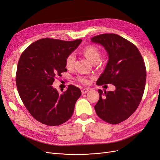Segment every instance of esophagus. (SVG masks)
Instances as JSON below:
<instances>
[{
  "label": "esophagus",
  "instance_id": "obj_1",
  "mask_svg": "<svg viewBox=\"0 0 160 160\" xmlns=\"http://www.w3.org/2000/svg\"><path fill=\"white\" fill-rule=\"evenodd\" d=\"M89 92V89L88 88H84V89H81V93L82 94H84L85 93H87Z\"/></svg>",
  "mask_w": 160,
  "mask_h": 160
}]
</instances>
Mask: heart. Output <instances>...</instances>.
Here are the masks:
<instances>
[{
  "instance_id": "b5f03b06",
  "label": "heart",
  "mask_w": 160,
  "mask_h": 160,
  "mask_svg": "<svg viewBox=\"0 0 160 160\" xmlns=\"http://www.w3.org/2000/svg\"><path fill=\"white\" fill-rule=\"evenodd\" d=\"M83 54L87 57L91 62L96 64L101 58L102 52L98 46L95 45L86 46L83 49ZM76 60V57L74 53L68 54L65 59V67L68 69H71L73 68ZM77 81L82 84L88 85L90 83V78L86 76H78L77 77Z\"/></svg>"
}]
</instances>
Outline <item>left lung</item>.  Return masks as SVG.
Wrapping results in <instances>:
<instances>
[{
    "label": "left lung",
    "instance_id": "1",
    "mask_svg": "<svg viewBox=\"0 0 160 160\" xmlns=\"http://www.w3.org/2000/svg\"><path fill=\"white\" fill-rule=\"evenodd\" d=\"M92 41L104 47L109 57L97 84L116 87L114 92L103 93L98 89L100 99L94 108L103 121L118 124L130 117L142 100L146 82L145 62L137 46L117 34H100Z\"/></svg>",
    "mask_w": 160,
    "mask_h": 160
}]
</instances>
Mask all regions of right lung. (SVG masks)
<instances>
[{
    "mask_svg": "<svg viewBox=\"0 0 160 160\" xmlns=\"http://www.w3.org/2000/svg\"><path fill=\"white\" fill-rule=\"evenodd\" d=\"M81 40L64 41L42 38L32 43L21 54L16 72V85L24 106L33 117L48 126L67 122L81 96L79 88L69 85L59 93L52 85L67 71L65 59Z\"/></svg>",
    "mask_w": 160,
    "mask_h": 160,
    "instance_id": "add662e5",
    "label": "right lung"
}]
</instances>
